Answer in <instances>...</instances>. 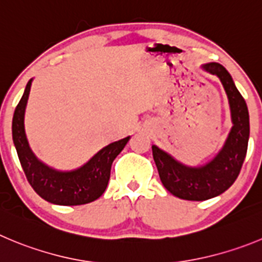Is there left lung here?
I'll return each mask as SVG.
<instances>
[{
    "mask_svg": "<svg viewBox=\"0 0 262 262\" xmlns=\"http://www.w3.org/2000/svg\"><path fill=\"white\" fill-rule=\"evenodd\" d=\"M203 68L219 76L230 103L234 125L224 148L204 167L189 168L152 146L154 160L165 189L180 199L196 202L217 196L235 182L246 158L249 137L248 108L244 98L234 85L230 73L219 63L204 64Z\"/></svg>",
    "mask_w": 262,
    "mask_h": 262,
    "instance_id": "1",
    "label": "left lung"
}]
</instances>
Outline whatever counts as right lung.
<instances>
[{"label": "right lung", "mask_w": 262, "mask_h": 262, "mask_svg": "<svg viewBox=\"0 0 262 262\" xmlns=\"http://www.w3.org/2000/svg\"><path fill=\"white\" fill-rule=\"evenodd\" d=\"M31 84L29 80L13 117V141L29 185L53 204L81 205L94 202L106 190L112 161L125 147L129 137L102 148L84 167L73 172H57L46 167L31 151L24 132V112Z\"/></svg>", "instance_id": "add662e5"}]
</instances>
